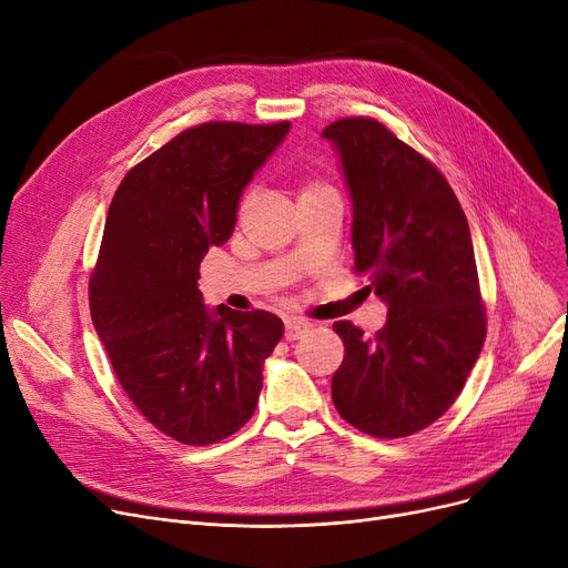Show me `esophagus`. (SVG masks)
Returning <instances> with one entry per match:
<instances>
[{"label": "esophagus", "mask_w": 568, "mask_h": 568, "mask_svg": "<svg viewBox=\"0 0 568 568\" xmlns=\"http://www.w3.org/2000/svg\"><path fill=\"white\" fill-rule=\"evenodd\" d=\"M308 329H311L308 322L290 317V320H285V341H300L302 336L308 334Z\"/></svg>", "instance_id": "34e87169"}]
</instances>
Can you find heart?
<instances>
[{"label":"heart","mask_w":568,"mask_h":568,"mask_svg":"<svg viewBox=\"0 0 568 568\" xmlns=\"http://www.w3.org/2000/svg\"><path fill=\"white\" fill-rule=\"evenodd\" d=\"M317 189H324V186H320V184H315V186H308L304 193H308V191H317Z\"/></svg>","instance_id":"obj_1"}]
</instances>
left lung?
<instances>
[{
	"label": "left lung",
	"instance_id": "obj_1",
	"mask_svg": "<svg viewBox=\"0 0 568 568\" xmlns=\"http://www.w3.org/2000/svg\"><path fill=\"white\" fill-rule=\"evenodd\" d=\"M336 146L352 200L356 274L389 308L366 338L343 320L345 356L332 398L373 437H407L454 405L486 341L471 234L449 182L377 119H338Z\"/></svg>",
	"mask_w": 568,
	"mask_h": 568
}]
</instances>
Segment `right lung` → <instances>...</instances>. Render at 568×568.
Wrapping results in <instances>:
<instances>
[{
    "instance_id": "1",
    "label": "right lung",
    "mask_w": 568,
    "mask_h": 568,
    "mask_svg": "<svg viewBox=\"0 0 568 568\" xmlns=\"http://www.w3.org/2000/svg\"><path fill=\"white\" fill-rule=\"evenodd\" d=\"M290 126L189 129L138 163L110 202L89 281L94 329L133 405L182 444L221 442L251 419L264 359L283 338L274 313L209 311L197 278Z\"/></svg>"
}]
</instances>
